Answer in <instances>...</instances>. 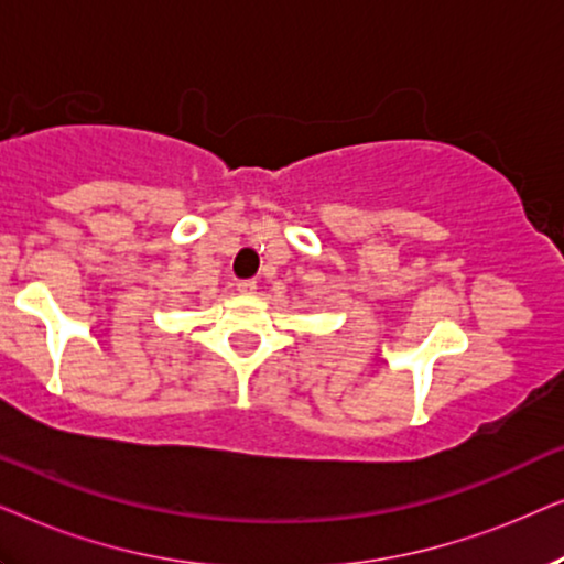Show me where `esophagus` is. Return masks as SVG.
<instances>
[{"instance_id":"1","label":"esophagus","mask_w":564,"mask_h":564,"mask_svg":"<svg viewBox=\"0 0 564 564\" xmlns=\"http://www.w3.org/2000/svg\"><path fill=\"white\" fill-rule=\"evenodd\" d=\"M237 289H239V294H254V291H258V281H254V278H245V281H239L237 283Z\"/></svg>"}]
</instances>
